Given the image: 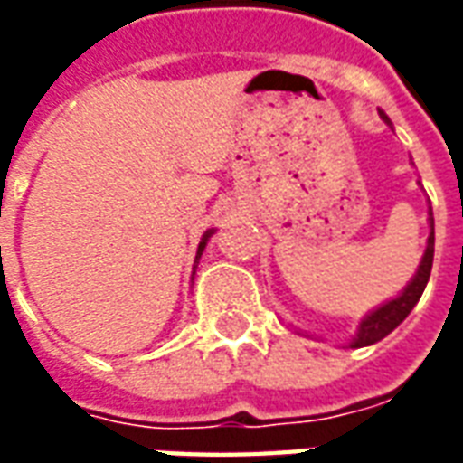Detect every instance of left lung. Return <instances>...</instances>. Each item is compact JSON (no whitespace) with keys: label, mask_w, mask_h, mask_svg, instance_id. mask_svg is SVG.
<instances>
[{"label":"left lung","mask_w":463,"mask_h":463,"mask_svg":"<svg viewBox=\"0 0 463 463\" xmlns=\"http://www.w3.org/2000/svg\"><path fill=\"white\" fill-rule=\"evenodd\" d=\"M379 116L384 118V123L392 126L389 116L384 111H379ZM429 241H427V250H424V258L419 262L417 275L411 278L404 290L399 292L394 300L384 302L382 307H377L374 312H369L364 320L359 322V330L354 335V340L349 342V347H367V345H374V342L384 340L389 332L399 327L402 322L407 320V315L414 310V305L421 298V292L427 288L429 275H431V262H434V213L429 208Z\"/></svg>","instance_id":"obj_1"}]
</instances>
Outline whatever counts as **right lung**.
<instances>
[{
  "mask_svg": "<svg viewBox=\"0 0 463 463\" xmlns=\"http://www.w3.org/2000/svg\"><path fill=\"white\" fill-rule=\"evenodd\" d=\"M211 235H213V231H208V232H205V235H203L201 245H198V255H195V262L201 260L203 250H205V242H208V238H211ZM195 268H198V265H193V270H195ZM193 275H195V272H193Z\"/></svg>",
  "mask_w": 463,
  "mask_h": 463,
  "instance_id": "obj_1",
  "label": "right lung"
}]
</instances>
